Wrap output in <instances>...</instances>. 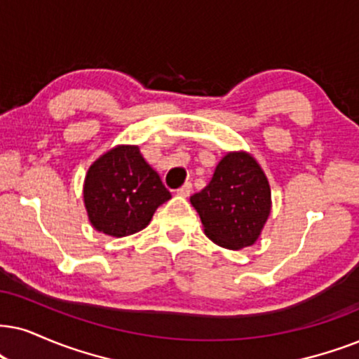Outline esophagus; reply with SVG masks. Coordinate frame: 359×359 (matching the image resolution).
<instances>
[{"instance_id":"obj_1","label":"esophagus","mask_w":359,"mask_h":359,"mask_svg":"<svg viewBox=\"0 0 359 359\" xmlns=\"http://www.w3.org/2000/svg\"><path fill=\"white\" fill-rule=\"evenodd\" d=\"M190 194H192V184L190 182H185L182 187L177 190V195H180V197H189Z\"/></svg>"}]
</instances>
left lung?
I'll return each mask as SVG.
<instances>
[{
	"label": "left lung",
	"instance_id": "8db88e82",
	"mask_svg": "<svg viewBox=\"0 0 359 359\" xmlns=\"http://www.w3.org/2000/svg\"><path fill=\"white\" fill-rule=\"evenodd\" d=\"M270 185L250 154L230 152L217 165L210 184L190 197L205 235L230 250L250 247L270 215Z\"/></svg>",
	"mask_w": 359,
	"mask_h": 359
}]
</instances>
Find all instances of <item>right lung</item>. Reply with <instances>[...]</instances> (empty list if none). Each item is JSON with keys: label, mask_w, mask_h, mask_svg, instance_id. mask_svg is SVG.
Masks as SVG:
<instances>
[{"label": "right lung", "mask_w": 359, "mask_h": 359, "mask_svg": "<svg viewBox=\"0 0 359 359\" xmlns=\"http://www.w3.org/2000/svg\"><path fill=\"white\" fill-rule=\"evenodd\" d=\"M172 197L137 146H117L89 167L84 203L90 224L111 237L146 229L158 205Z\"/></svg>", "instance_id": "right-lung-1"}]
</instances>
